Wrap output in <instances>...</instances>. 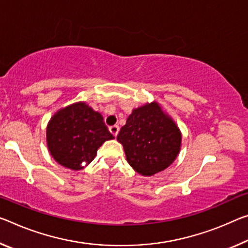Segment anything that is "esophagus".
Segmentation results:
<instances>
[{"label":"esophagus","mask_w":248,"mask_h":248,"mask_svg":"<svg viewBox=\"0 0 248 248\" xmlns=\"http://www.w3.org/2000/svg\"><path fill=\"white\" fill-rule=\"evenodd\" d=\"M109 131L112 133L113 136L115 137H117V135H118V132H119V127H118L117 124H115V125H111V127L109 128Z\"/></svg>","instance_id":"1"}]
</instances>
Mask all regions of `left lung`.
<instances>
[{
	"instance_id": "1",
	"label": "left lung",
	"mask_w": 248,
	"mask_h": 248,
	"mask_svg": "<svg viewBox=\"0 0 248 248\" xmlns=\"http://www.w3.org/2000/svg\"><path fill=\"white\" fill-rule=\"evenodd\" d=\"M117 140L124 145L125 159L133 170L151 176L178 158L182 133L158 101H152L132 110Z\"/></svg>"
}]
</instances>
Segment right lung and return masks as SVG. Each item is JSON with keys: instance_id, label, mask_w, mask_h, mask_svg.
I'll return each instance as SVG.
<instances>
[{"instance_id": "1", "label": "right lung", "mask_w": 248, "mask_h": 248, "mask_svg": "<svg viewBox=\"0 0 248 248\" xmlns=\"http://www.w3.org/2000/svg\"><path fill=\"white\" fill-rule=\"evenodd\" d=\"M115 139L101 113L85 101L61 108L46 128V143L50 155L61 166L78 171L95 159L105 141ZM85 166H82V162Z\"/></svg>"}]
</instances>
